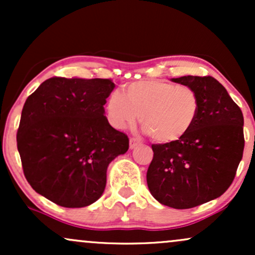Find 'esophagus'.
Listing matches in <instances>:
<instances>
[{"label": "esophagus", "mask_w": 255, "mask_h": 255, "mask_svg": "<svg viewBox=\"0 0 255 255\" xmlns=\"http://www.w3.org/2000/svg\"><path fill=\"white\" fill-rule=\"evenodd\" d=\"M137 145H140V140L135 139V137H130V139H129V147L130 148H135Z\"/></svg>", "instance_id": "obj_1"}]
</instances>
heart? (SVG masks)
<instances>
[{"instance_id":"1","label":"heart","mask_w":255,"mask_h":255,"mask_svg":"<svg viewBox=\"0 0 255 255\" xmlns=\"http://www.w3.org/2000/svg\"><path fill=\"white\" fill-rule=\"evenodd\" d=\"M199 97L189 86L166 80H140L114 91L107 102L108 120L115 128L142 126L153 140L172 142L191 130L199 114Z\"/></svg>"}]
</instances>
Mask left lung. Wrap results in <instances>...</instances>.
Instances as JSON below:
<instances>
[{
	"label": "left lung",
	"instance_id": "8db88e82",
	"mask_svg": "<svg viewBox=\"0 0 255 255\" xmlns=\"http://www.w3.org/2000/svg\"><path fill=\"white\" fill-rule=\"evenodd\" d=\"M171 80L197 92L198 118L181 139L152 145L146 178L160 204L192 209L221 197L233 183L244 154V115L215 78L187 75Z\"/></svg>",
	"mask_w": 255,
	"mask_h": 255
}]
</instances>
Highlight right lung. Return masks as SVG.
<instances>
[{
	"label": "right lung",
	"instance_id": "obj_1",
	"mask_svg": "<svg viewBox=\"0 0 255 255\" xmlns=\"http://www.w3.org/2000/svg\"><path fill=\"white\" fill-rule=\"evenodd\" d=\"M110 79L55 77L22 108L16 134L22 170L32 188L63 207H85L103 194L107 169L129 139L105 118Z\"/></svg>",
	"mask_w": 255,
	"mask_h": 255
}]
</instances>
